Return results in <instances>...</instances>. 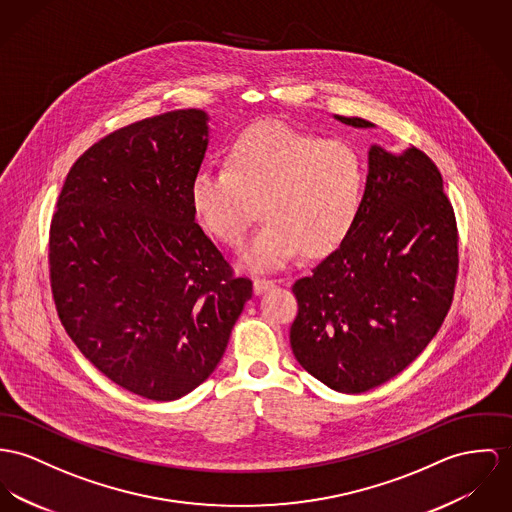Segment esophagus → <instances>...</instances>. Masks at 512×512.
Masks as SVG:
<instances>
[{"label": "esophagus", "instance_id": "obj_1", "mask_svg": "<svg viewBox=\"0 0 512 512\" xmlns=\"http://www.w3.org/2000/svg\"><path fill=\"white\" fill-rule=\"evenodd\" d=\"M275 288V280H269V278H255L253 280V292L259 296V294H265L267 290Z\"/></svg>", "mask_w": 512, "mask_h": 512}]
</instances>
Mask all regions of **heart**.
<instances>
[{"label": "heart", "instance_id": "b5f03b06", "mask_svg": "<svg viewBox=\"0 0 512 512\" xmlns=\"http://www.w3.org/2000/svg\"><path fill=\"white\" fill-rule=\"evenodd\" d=\"M364 163L349 144L284 122L237 134L226 167H202L191 183L200 224L237 247L261 202L265 226L241 253L253 271H280L302 251L319 259L351 236L364 200Z\"/></svg>", "mask_w": 512, "mask_h": 512}]
</instances>
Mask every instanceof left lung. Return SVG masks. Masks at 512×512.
Returning a JSON list of instances; mask_svg holds the SVG:
<instances>
[{
  "label": "left lung",
  "instance_id": "obj_1",
  "mask_svg": "<svg viewBox=\"0 0 512 512\" xmlns=\"http://www.w3.org/2000/svg\"><path fill=\"white\" fill-rule=\"evenodd\" d=\"M335 120L354 128L376 124ZM458 236L433 159L417 148H368L364 200L351 236L294 282L296 360L327 388L368 392L405 370L450 310Z\"/></svg>",
  "mask_w": 512,
  "mask_h": 512
}]
</instances>
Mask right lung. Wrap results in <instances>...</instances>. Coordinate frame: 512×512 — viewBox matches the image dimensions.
Returning <instances> with one entry per match:
<instances>
[{"label": "right lung", "instance_id": "right-lung-1", "mask_svg": "<svg viewBox=\"0 0 512 512\" xmlns=\"http://www.w3.org/2000/svg\"><path fill=\"white\" fill-rule=\"evenodd\" d=\"M208 120L200 109L173 111L91 146L50 226L64 329L109 380L154 401L179 399L214 372L253 294L195 220L191 183Z\"/></svg>", "mask_w": 512, "mask_h": 512}]
</instances>
